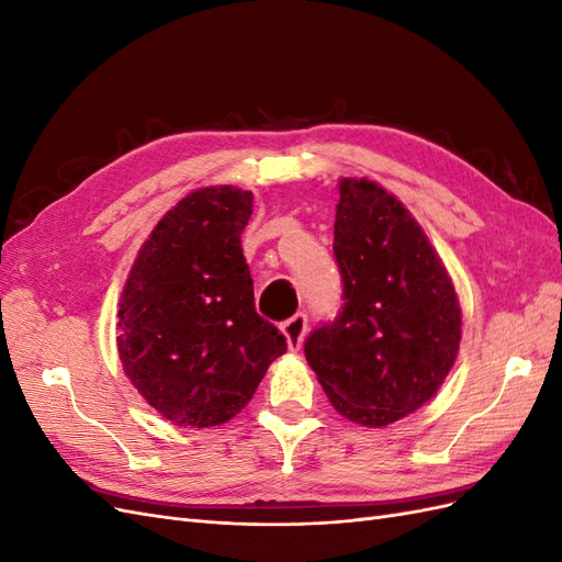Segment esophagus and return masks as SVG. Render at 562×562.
<instances>
[{"instance_id": "obj_1", "label": "esophagus", "mask_w": 562, "mask_h": 562, "mask_svg": "<svg viewBox=\"0 0 562 562\" xmlns=\"http://www.w3.org/2000/svg\"><path fill=\"white\" fill-rule=\"evenodd\" d=\"M307 328H310V318H307V314H304V312H297L295 316L285 318L281 323V330H283V335L288 339V349L297 351L302 347V339H304V335H307Z\"/></svg>"}]
</instances>
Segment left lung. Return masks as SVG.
<instances>
[{"mask_svg":"<svg viewBox=\"0 0 562 562\" xmlns=\"http://www.w3.org/2000/svg\"><path fill=\"white\" fill-rule=\"evenodd\" d=\"M333 252L345 304L310 333L304 356L339 415L386 427L448 378L462 310L417 220L375 182H339Z\"/></svg>","mask_w":562,"mask_h":562,"instance_id":"obj_1","label":"left lung"}]
</instances>
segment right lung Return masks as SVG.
I'll return each mask as SVG.
<instances>
[{"label": "right lung", "instance_id": "obj_1", "mask_svg": "<svg viewBox=\"0 0 562 562\" xmlns=\"http://www.w3.org/2000/svg\"><path fill=\"white\" fill-rule=\"evenodd\" d=\"M252 194L206 187L168 211L140 248L119 304V359L178 427L206 429L252 398L288 342L255 312L241 232Z\"/></svg>", "mask_w": 562, "mask_h": 562}]
</instances>
